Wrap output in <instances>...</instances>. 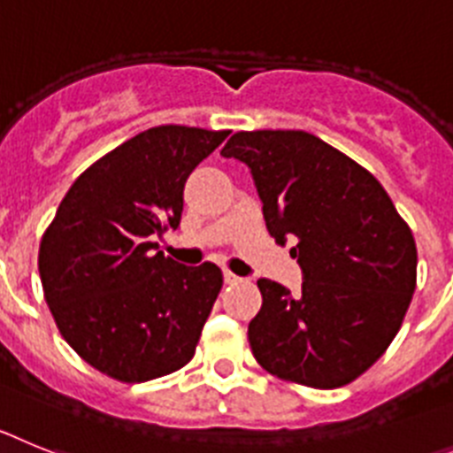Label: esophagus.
<instances>
[{
    "label": "esophagus",
    "instance_id": "34e87169",
    "mask_svg": "<svg viewBox=\"0 0 453 453\" xmlns=\"http://www.w3.org/2000/svg\"><path fill=\"white\" fill-rule=\"evenodd\" d=\"M242 280V278H239V275H234L232 273V271H223V282H226V285H234V282H239Z\"/></svg>",
    "mask_w": 453,
    "mask_h": 453
}]
</instances>
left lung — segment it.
I'll use <instances>...</instances> for the list:
<instances>
[{"mask_svg":"<svg viewBox=\"0 0 453 453\" xmlns=\"http://www.w3.org/2000/svg\"><path fill=\"white\" fill-rule=\"evenodd\" d=\"M223 157L250 168L266 230L303 271L301 294L259 278L253 356L278 379L333 390L367 372L406 317L417 280L411 227L379 180L301 129L232 134Z\"/></svg>","mask_w":453,"mask_h":453,"instance_id":"obj_1","label":"left lung"}]
</instances>
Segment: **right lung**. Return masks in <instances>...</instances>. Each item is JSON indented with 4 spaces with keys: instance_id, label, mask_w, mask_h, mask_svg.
I'll use <instances>...</instances> for the list:
<instances>
[{
    "instance_id": "right-lung-1",
    "label": "right lung",
    "mask_w": 453,
    "mask_h": 453,
    "mask_svg": "<svg viewBox=\"0 0 453 453\" xmlns=\"http://www.w3.org/2000/svg\"><path fill=\"white\" fill-rule=\"evenodd\" d=\"M227 134H136L74 180L42 234L38 271L54 321L111 379L143 383L194 357L223 273L211 262L180 265L157 239L180 226L187 178Z\"/></svg>"
}]
</instances>
